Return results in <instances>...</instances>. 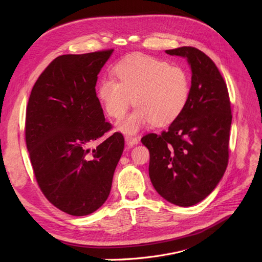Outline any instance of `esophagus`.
Instances as JSON below:
<instances>
[{
    "instance_id": "34e87169",
    "label": "esophagus",
    "mask_w": 262,
    "mask_h": 262,
    "mask_svg": "<svg viewBox=\"0 0 262 262\" xmlns=\"http://www.w3.org/2000/svg\"><path fill=\"white\" fill-rule=\"evenodd\" d=\"M125 143L129 146H133L139 143V138L137 137H132V136H126L125 137Z\"/></svg>"
}]
</instances>
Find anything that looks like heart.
<instances>
[{"label": "heart", "instance_id": "obj_1", "mask_svg": "<svg viewBox=\"0 0 262 262\" xmlns=\"http://www.w3.org/2000/svg\"><path fill=\"white\" fill-rule=\"evenodd\" d=\"M113 78L97 86V97L109 117L120 119L129 106L133 112L118 123L124 133L133 134L149 123L167 125L184 112L191 82L187 70L144 54H133L113 68ZM134 100H132V98Z\"/></svg>", "mask_w": 262, "mask_h": 262}]
</instances>
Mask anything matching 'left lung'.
I'll use <instances>...</instances> for the list:
<instances>
[{"label":"left lung","instance_id":"1","mask_svg":"<svg viewBox=\"0 0 262 262\" xmlns=\"http://www.w3.org/2000/svg\"><path fill=\"white\" fill-rule=\"evenodd\" d=\"M188 59L191 90L188 104L168 130L148 133L141 142L149 150L148 173L156 191L179 207L207 198L228 164L231 100L217 67L194 47L166 50Z\"/></svg>","mask_w":262,"mask_h":262}]
</instances>
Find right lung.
<instances>
[{
    "instance_id": "1",
    "label": "right lung",
    "mask_w": 262,
    "mask_h": 262,
    "mask_svg": "<svg viewBox=\"0 0 262 262\" xmlns=\"http://www.w3.org/2000/svg\"><path fill=\"white\" fill-rule=\"evenodd\" d=\"M114 49L55 58L38 77L26 108L25 140L41 192L70 215H89L105 203L124 147L96 95L97 75Z\"/></svg>"
}]
</instances>
